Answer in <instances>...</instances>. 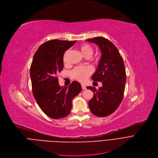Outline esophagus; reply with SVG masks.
<instances>
[{
    "mask_svg": "<svg viewBox=\"0 0 158 158\" xmlns=\"http://www.w3.org/2000/svg\"><path fill=\"white\" fill-rule=\"evenodd\" d=\"M81 88L83 90H85L86 89V86L84 84H81Z\"/></svg>",
    "mask_w": 158,
    "mask_h": 158,
    "instance_id": "esophagus-1",
    "label": "esophagus"
}]
</instances>
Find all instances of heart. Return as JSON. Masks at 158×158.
Here are the masks:
<instances>
[{
	"label": "heart",
	"mask_w": 158,
	"mask_h": 158,
	"mask_svg": "<svg viewBox=\"0 0 158 158\" xmlns=\"http://www.w3.org/2000/svg\"><path fill=\"white\" fill-rule=\"evenodd\" d=\"M81 53L85 57H91L93 53V48L88 44H81L79 48ZM68 55V51L65 52L64 55V62H67V57ZM93 73V69L89 66H79L77 67L71 71V77L79 81L84 82L86 81L88 77Z\"/></svg>",
	"instance_id": "1"
}]
</instances>
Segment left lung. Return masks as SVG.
Masks as SVG:
<instances>
[{
    "instance_id": "1",
    "label": "left lung",
    "mask_w": 158,
    "mask_h": 158,
    "mask_svg": "<svg viewBox=\"0 0 158 158\" xmlns=\"http://www.w3.org/2000/svg\"><path fill=\"white\" fill-rule=\"evenodd\" d=\"M86 41L96 44L102 52L91 78L94 81H101L102 86L98 89L87 87L94 93L89 107L94 115L106 117L113 113L123 100L126 82L125 64L118 49L109 40L100 36Z\"/></svg>"
}]
</instances>
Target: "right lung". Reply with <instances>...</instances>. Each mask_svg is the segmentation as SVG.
I'll list each match as a JSON object with an SVG mask.
<instances>
[{
    "label": "right lung",
    "instance_id": "right-lung-1",
    "mask_svg": "<svg viewBox=\"0 0 158 158\" xmlns=\"http://www.w3.org/2000/svg\"><path fill=\"white\" fill-rule=\"evenodd\" d=\"M77 41L52 40L44 43L34 55L30 67L32 91L42 110L49 117H66L72 108V100L81 91L78 81L60 86L56 74L64 68L65 51Z\"/></svg>",
    "mask_w": 158,
    "mask_h": 158
}]
</instances>
